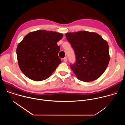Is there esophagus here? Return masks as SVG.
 Listing matches in <instances>:
<instances>
[{"instance_id":"esophagus-1","label":"esophagus","mask_w":125,"mask_h":125,"mask_svg":"<svg viewBox=\"0 0 125 125\" xmlns=\"http://www.w3.org/2000/svg\"><path fill=\"white\" fill-rule=\"evenodd\" d=\"M67 60H68V59H67V57H65L63 59V60H64V62H67Z\"/></svg>"}]
</instances>
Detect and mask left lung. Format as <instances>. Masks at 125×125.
<instances>
[{
    "instance_id": "8db88e82",
    "label": "left lung",
    "mask_w": 125,
    "mask_h": 125,
    "mask_svg": "<svg viewBox=\"0 0 125 125\" xmlns=\"http://www.w3.org/2000/svg\"><path fill=\"white\" fill-rule=\"evenodd\" d=\"M65 35L75 51L76 62L70 67L77 78L85 82L99 78L110 60L107 42L94 32L81 31Z\"/></svg>"
}]
</instances>
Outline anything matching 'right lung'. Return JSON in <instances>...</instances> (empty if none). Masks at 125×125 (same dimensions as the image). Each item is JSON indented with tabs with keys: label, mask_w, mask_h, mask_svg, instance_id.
<instances>
[{
	"label": "right lung",
	"mask_w": 125,
	"mask_h": 125,
	"mask_svg": "<svg viewBox=\"0 0 125 125\" xmlns=\"http://www.w3.org/2000/svg\"><path fill=\"white\" fill-rule=\"evenodd\" d=\"M63 34L38 30L27 34L16 49L18 62L23 74L31 80L41 81L48 78L61 60L57 42Z\"/></svg>",
	"instance_id": "add662e5"
}]
</instances>
